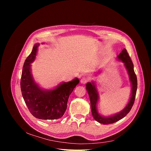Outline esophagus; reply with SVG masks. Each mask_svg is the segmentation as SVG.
Masks as SVG:
<instances>
[{"label": "esophagus", "instance_id": "34e87169", "mask_svg": "<svg viewBox=\"0 0 151 151\" xmlns=\"http://www.w3.org/2000/svg\"><path fill=\"white\" fill-rule=\"evenodd\" d=\"M89 81V79L88 78V77H83V78L81 79V83L82 84H86L88 83V82Z\"/></svg>", "mask_w": 151, "mask_h": 151}]
</instances>
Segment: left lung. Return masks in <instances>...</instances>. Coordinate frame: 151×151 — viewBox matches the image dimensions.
Listing matches in <instances>:
<instances>
[{"label":"left lung","instance_id":"8db88e82","mask_svg":"<svg viewBox=\"0 0 151 151\" xmlns=\"http://www.w3.org/2000/svg\"><path fill=\"white\" fill-rule=\"evenodd\" d=\"M118 58L125 63V66L129 73L132 86L130 99L124 109H123V111L115 115L109 117H103L99 115L96 109V104L98 99V94L96 88L93 83H88L86 84V89L90 98L91 113H92L93 116L94 120L100 123H103V124H111V123H115L124 118L130 112V109L133 106L135 99L137 89V76L134 70V64L126 49L124 48L122 50L119 55L118 56Z\"/></svg>","mask_w":151,"mask_h":151}]
</instances>
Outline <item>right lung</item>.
I'll return each mask as SVG.
<instances>
[{"label":"right lung","instance_id":"obj_1","mask_svg":"<svg viewBox=\"0 0 151 151\" xmlns=\"http://www.w3.org/2000/svg\"><path fill=\"white\" fill-rule=\"evenodd\" d=\"M39 44H35L27 57L22 68L21 90L29 111L35 117L41 120H57L62 118L67 109L70 94L79 83L78 79L64 83L50 91L41 89L32 78L30 63L36 57Z\"/></svg>","mask_w":151,"mask_h":151}]
</instances>
